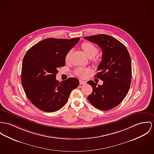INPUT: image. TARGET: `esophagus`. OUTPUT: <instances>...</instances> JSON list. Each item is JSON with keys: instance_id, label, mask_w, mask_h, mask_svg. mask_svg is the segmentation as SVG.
<instances>
[{"instance_id": "1", "label": "esophagus", "mask_w": 154, "mask_h": 154, "mask_svg": "<svg viewBox=\"0 0 154 154\" xmlns=\"http://www.w3.org/2000/svg\"><path fill=\"white\" fill-rule=\"evenodd\" d=\"M79 82H80V84H81V85H83V84H86V82L83 81V80H80Z\"/></svg>"}]
</instances>
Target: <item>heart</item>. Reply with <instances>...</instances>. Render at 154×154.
Instances as JSON below:
<instances>
[{
    "label": "heart",
    "mask_w": 154,
    "mask_h": 154,
    "mask_svg": "<svg viewBox=\"0 0 154 154\" xmlns=\"http://www.w3.org/2000/svg\"><path fill=\"white\" fill-rule=\"evenodd\" d=\"M82 48H83L84 51L85 52V54L87 56V57L90 59L94 57L98 52V49L91 43H89V42L84 43L82 45ZM72 52V50L71 49L67 53L66 56V61H69L70 59ZM94 60H96V59H94ZM90 70L88 68L79 67L75 70V74L79 77L83 78L90 72Z\"/></svg>",
    "instance_id": "1"
}]
</instances>
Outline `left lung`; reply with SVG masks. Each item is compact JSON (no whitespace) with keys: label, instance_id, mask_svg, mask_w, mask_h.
<instances>
[{"label":"left lung","instance_id":"obj_1","mask_svg":"<svg viewBox=\"0 0 154 154\" xmlns=\"http://www.w3.org/2000/svg\"><path fill=\"white\" fill-rule=\"evenodd\" d=\"M96 43L102 50V60L95 77L103 81L97 85L90 80L87 83L93 92L87 97L96 108L106 111L119 105L127 94L131 82V60L126 47L111 35H98L84 37Z\"/></svg>","mask_w":154,"mask_h":154}]
</instances>
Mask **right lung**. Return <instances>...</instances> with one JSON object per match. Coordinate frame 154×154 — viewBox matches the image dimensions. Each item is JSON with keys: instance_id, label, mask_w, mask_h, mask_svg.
Returning a JSON list of instances; mask_svg holds the SVG:
<instances>
[{"instance_id": "right-lung-1", "label": "right lung", "mask_w": 154, "mask_h": 154, "mask_svg": "<svg viewBox=\"0 0 154 154\" xmlns=\"http://www.w3.org/2000/svg\"><path fill=\"white\" fill-rule=\"evenodd\" d=\"M79 40V37L46 38L26 53L22 67V84L28 99L40 110L58 111L79 86V80L75 78L59 82L56 77L59 69L65 66L67 53Z\"/></svg>"}]
</instances>
